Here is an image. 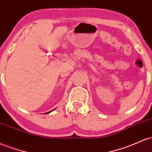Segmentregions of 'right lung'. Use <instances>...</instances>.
Wrapping results in <instances>:
<instances>
[{
    "label": "right lung",
    "instance_id": "right-lung-1",
    "mask_svg": "<svg viewBox=\"0 0 152 152\" xmlns=\"http://www.w3.org/2000/svg\"><path fill=\"white\" fill-rule=\"evenodd\" d=\"M54 110H55V109H54ZM52 111H53V110H51V111H49V112H48V113H46V114H49V113H50Z\"/></svg>",
    "mask_w": 152,
    "mask_h": 152
}]
</instances>
